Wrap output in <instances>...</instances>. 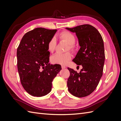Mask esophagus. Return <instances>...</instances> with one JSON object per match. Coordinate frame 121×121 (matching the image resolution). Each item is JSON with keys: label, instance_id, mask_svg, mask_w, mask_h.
<instances>
[{"label": "esophagus", "instance_id": "esophagus-1", "mask_svg": "<svg viewBox=\"0 0 121 121\" xmlns=\"http://www.w3.org/2000/svg\"><path fill=\"white\" fill-rule=\"evenodd\" d=\"M61 68L63 69H64L65 68H66V67L65 66V65H61Z\"/></svg>", "mask_w": 121, "mask_h": 121}]
</instances>
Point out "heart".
I'll return each mask as SVG.
<instances>
[{"mask_svg": "<svg viewBox=\"0 0 121 121\" xmlns=\"http://www.w3.org/2000/svg\"><path fill=\"white\" fill-rule=\"evenodd\" d=\"M60 38L61 40H64L68 43V49L73 51L75 49V43L76 42L75 36L71 33L68 31H64L60 35ZM56 46V41L54 37L51 39L47 44V49L50 52H53ZM72 54L69 52L65 53H56L51 57L50 61L54 64L61 65H67L68 62L71 60Z\"/></svg>", "mask_w": 121, "mask_h": 121, "instance_id": "1", "label": "heart"}]
</instances>
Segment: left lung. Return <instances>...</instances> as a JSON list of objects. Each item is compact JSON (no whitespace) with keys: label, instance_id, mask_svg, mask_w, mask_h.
Instances as JSON below:
<instances>
[{"label":"left lung","instance_id":"left-lung-1","mask_svg":"<svg viewBox=\"0 0 121 121\" xmlns=\"http://www.w3.org/2000/svg\"><path fill=\"white\" fill-rule=\"evenodd\" d=\"M67 30L75 33L80 48L73 61L82 69L79 73L68 68V90L73 95L83 97L96 89L102 76L105 60L104 43L97 29L90 25H82Z\"/></svg>","mask_w":121,"mask_h":121}]
</instances>
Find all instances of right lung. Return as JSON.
<instances>
[{
    "mask_svg": "<svg viewBox=\"0 0 121 121\" xmlns=\"http://www.w3.org/2000/svg\"><path fill=\"white\" fill-rule=\"evenodd\" d=\"M57 30L37 28L26 33L17 49V65L21 82L31 95L41 97L48 94L52 82L61 69L60 65L49 63L48 43Z\"/></svg>",
    "mask_w": 121,
    "mask_h": 121,
    "instance_id": "obj_1",
    "label": "right lung"
}]
</instances>
